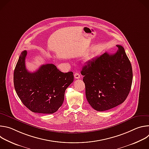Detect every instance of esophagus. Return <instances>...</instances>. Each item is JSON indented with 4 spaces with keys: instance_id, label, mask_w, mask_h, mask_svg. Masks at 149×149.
<instances>
[{
    "instance_id": "1",
    "label": "esophagus",
    "mask_w": 149,
    "mask_h": 149,
    "mask_svg": "<svg viewBox=\"0 0 149 149\" xmlns=\"http://www.w3.org/2000/svg\"><path fill=\"white\" fill-rule=\"evenodd\" d=\"M74 77H75V79H79V78H80V75H79V74L78 73V72H75V73L74 74Z\"/></svg>"
}]
</instances>
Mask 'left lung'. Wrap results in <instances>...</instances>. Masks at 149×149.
I'll return each instance as SVG.
<instances>
[{
  "label": "left lung",
  "instance_id": "obj_1",
  "mask_svg": "<svg viewBox=\"0 0 149 149\" xmlns=\"http://www.w3.org/2000/svg\"><path fill=\"white\" fill-rule=\"evenodd\" d=\"M114 54L105 52L88 61L81 71L87 100L98 111L108 110L123 103L128 96L133 81L130 61L124 48L116 45Z\"/></svg>",
  "mask_w": 149,
  "mask_h": 149
}]
</instances>
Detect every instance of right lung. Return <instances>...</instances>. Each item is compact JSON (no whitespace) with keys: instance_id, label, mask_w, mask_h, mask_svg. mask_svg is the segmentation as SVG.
Segmentation results:
<instances>
[{"instance_id":"add662e5","label":"right lung","mask_w":149,"mask_h":149,"mask_svg":"<svg viewBox=\"0 0 149 149\" xmlns=\"http://www.w3.org/2000/svg\"><path fill=\"white\" fill-rule=\"evenodd\" d=\"M26 55V51L21 53L14 70L15 91L31 111L54 113L62 105L65 91L74 81L73 72H62L52 63L42 65L30 72L25 67Z\"/></svg>"}]
</instances>
